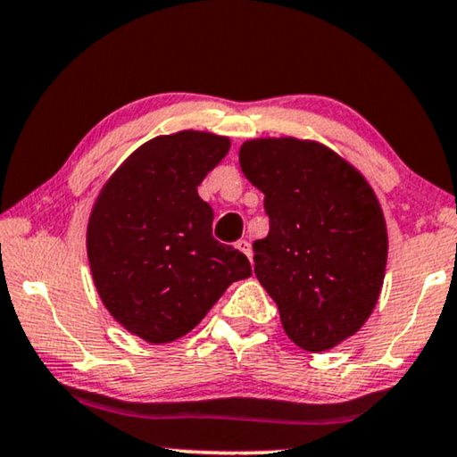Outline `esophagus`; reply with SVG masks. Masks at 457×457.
<instances>
[{
  "mask_svg": "<svg viewBox=\"0 0 457 457\" xmlns=\"http://www.w3.org/2000/svg\"><path fill=\"white\" fill-rule=\"evenodd\" d=\"M236 248L240 250V253L246 254L248 259H250V256H253V248H250V242L248 240H237L236 242Z\"/></svg>",
  "mask_w": 457,
  "mask_h": 457,
  "instance_id": "34e87169",
  "label": "esophagus"
}]
</instances>
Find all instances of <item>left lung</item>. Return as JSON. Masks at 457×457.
<instances>
[{
	"mask_svg": "<svg viewBox=\"0 0 457 457\" xmlns=\"http://www.w3.org/2000/svg\"><path fill=\"white\" fill-rule=\"evenodd\" d=\"M240 167L265 195L269 234L254 273L284 331L306 352L336 348L366 323L383 287L387 226L370 184L314 140L254 138Z\"/></svg>",
	"mask_w": 457,
	"mask_h": 457,
	"instance_id": "obj_1",
	"label": "left lung"
}]
</instances>
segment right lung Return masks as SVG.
I'll return each instance as SVG.
<instances>
[{
  "label": "right lung",
  "mask_w": 457,
  "mask_h": 457,
  "mask_svg": "<svg viewBox=\"0 0 457 457\" xmlns=\"http://www.w3.org/2000/svg\"><path fill=\"white\" fill-rule=\"evenodd\" d=\"M229 138L182 130L138 146L103 186L87 228L95 287L118 323L170 344L204 319L237 279L240 250L213 237L198 184L228 155Z\"/></svg>",
  "instance_id": "add662e5"
}]
</instances>
